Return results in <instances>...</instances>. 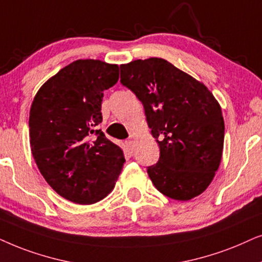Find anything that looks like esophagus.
<instances>
[{"mask_svg":"<svg viewBox=\"0 0 262 262\" xmlns=\"http://www.w3.org/2000/svg\"><path fill=\"white\" fill-rule=\"evenodd\" d=\"M125 144H127V146H128V147H129V148H130V149H133V146H134V141H133V140H132V139H130V140H127V141H125Z\"/></svg>","mask_w":262,"mask_h":262,"instance_id":"1","label":"esophagus"}]
</instances>
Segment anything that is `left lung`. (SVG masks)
Wrapping results in <instances>:
<instances>
[{
  "mask_svg": "<svg viewBox=\"0 0 262 262\" xmlns=\"http://www.w3.org/2000/svg\"><path fill=\"white\" fill-rule=\"evenodd\" d=\"M121 83L144 105L157 139L158 163L147 167L167 198L188 201L206 190L222 160L224 118L204 83L166 60L151 57L120 66Z\"/></svg>",
  "mask_w": 262,
  "mask_h": 262,
  "instance_id": "left-lung-1",
  "label": "left lung"
}]
</instances>
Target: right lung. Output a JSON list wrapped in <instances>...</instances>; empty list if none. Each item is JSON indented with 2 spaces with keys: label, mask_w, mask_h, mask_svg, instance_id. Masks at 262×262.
<instances>
[{
  "label": "right lung",
  "mask_w": 262,
  "mask_h": 262,
  "mask_svg": "<svg viewBox=\"0 0 262 262\" xmlns=\"http://www.w3.org/2000/svg\"><path fill=\"white\" fill-rule=\"evenodd\" d=\"M118 80V66L78 60L40 87L30 110L31 151L45 181L80 205L100 201L114 189L123 151L98 124L104 91Z\"/></svg>",
  "instance_id": "obj_1"
}]
</instances>
